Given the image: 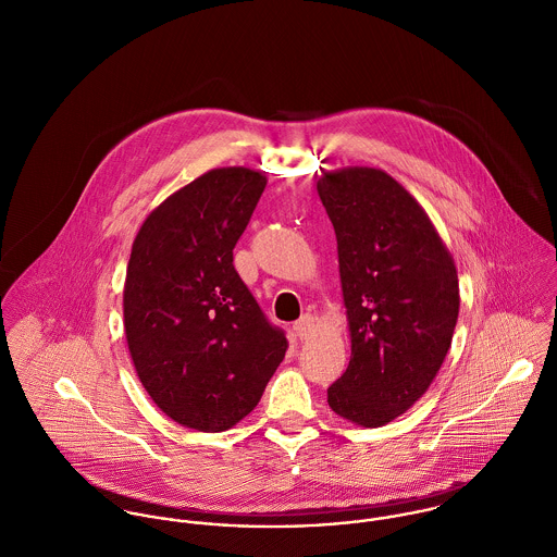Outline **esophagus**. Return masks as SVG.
<instances>
[{
    "label": "esophagus",
    "mask_w": 557,
    "mask_h": 557,
    "mask_svg": "<svg viewBox=\"0 0 557 557\" xmlns=\"http://www.w3.org/2000/svg\"><path fill=\"white\" fill-rule=\"evenodd\" d=\"M294 332H296V336L300 341H307L311 336V332H313V318L311 315H302V318L294 323Z\"/></svg>",
    "instance_id": "34e87169"
}]
</instances>
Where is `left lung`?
Instances as JSON below:
<instances>
[{"instance_id":"1","label":"left lung","mask_w":557,"mask_h":557,"mask_svg":"<svg viewBox=\"0 0 557 557\" xmlns=\"http://www.w3.org/2000/svg\"><path fill=\"white\" fill-rule=\"evenodd\" d=\"M318 193L336 234L351 332V360L327 388V405L356 424L382 426L426 393L450 349L457 268L426 212L388 173H323Z\"/></svg>"}]
</instances>
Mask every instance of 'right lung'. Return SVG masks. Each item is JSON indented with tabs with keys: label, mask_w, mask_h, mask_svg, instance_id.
Segmentation results:
<instances>
[{
	"label": "right lung",
	"mask_w": 557,
	"mask_h": 557,
	"mask_svg": "<svg viewBox=\"0 0 557 557\" xmlns=\"http://www.w3.org/2000/svg\"><path fill=\"white\" fill-rule=\"evenodd\" d=\"M265 188L244 166L193 180L141 225L124 285L137 375L175 422L227 431L255 409L289 347L234 268V248Z\"/></svg>",
	"instance_id": "1"
}]
</instances>
